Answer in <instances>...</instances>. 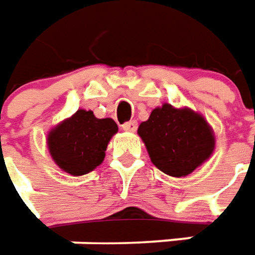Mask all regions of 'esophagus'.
<instances>
[{
  "instance_id": "esophagus-1",
  "label": "esophagus",
  "mask_w": 255,
  "mask_h": 255,
  "mask_svg": "<svg viewBox=\"0 0 255 255\" xmlns=\"http://www.w3.org/2000/svg\"><path fill=\"white\" fill-rule=\"evenodd\" d=\"M121 127H123V129H124V131H131V132H134V131L136 129V127H138V123H136L135 120H131V121L124 123Z\"/></svg>"
}]
</instances>
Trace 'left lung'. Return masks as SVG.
<instances>
[{
    "instance_id": "1",
    "label": "left lung",
    "mask_w": 255,
    "mask_h": 255,
    "mask_svg": "<svg viewBox=\"0 0 255 255\" xmlns=\"http://www.w3.org/2000/svg\"><path fill=\"white\" fill-rule=\"evenodd\" d=\"M138 134L155 166L175 178L192 173L215 149V136L206 120L171 104L152 110L149 119L139 124Z\"/></svg>"
}]
</instances>
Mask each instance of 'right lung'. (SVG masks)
<instances>
[{"label":"right lung","mask_w":255,"mask_h":255,"mask_svg":"<svg viewBox=\"0 0 255 255\" xmlns=\"http://www.w3.org/2000/svg\"><path fill=\"white\" fill-rule=\"evenodd\" d=\"M117 131L111 119H96L93 111L77 110L50 131L49 151L65 172L86 175L103 162L107 144Z\"/></svg>","instance_id":"1"}]
</instances>
